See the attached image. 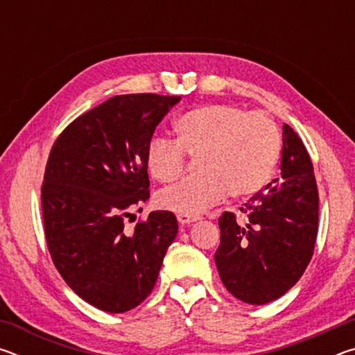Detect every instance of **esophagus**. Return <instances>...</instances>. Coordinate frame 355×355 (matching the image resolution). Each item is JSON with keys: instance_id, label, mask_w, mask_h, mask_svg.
Here are the masks:
<instances>
[{"instance_id": "34e87169", "label": "esophagus", "mask_w": 355, "mask_h": 355, "mask_svg": "<svg viewBox=\"0 0 355 355\" xmlns=\"http://www.w3.org/2000/svg\"><path fill=\"white\" fill-rule=\"evenodd\" d=\"M177 219H178V222H180V224H182V225L192 224V222L197 220L196 216H186V214H178Z\"/></svg>"}]
</instances>
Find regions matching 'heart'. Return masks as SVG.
I'll use <instances>...</instances> for the list:
<instances>
[{
  "mask_svg": "<svg viewBox=\"0 0 355 355\" xmlns=\"http://www.w3.org/2000/svg\"><path fill=\"white\" fill-rule=\"evenodd\" d=\"M177 142L153 137L147 169L161 183L173 182L184 167V153L197 158L200 175L184 178L156 197L159 208L197 216L224 196L255 194L271 178L280 153V135L271 119L232 105L194 107L173 122Z\"/></svg>",
  "mask_w": 355,
  "mask_h": 355,
  "instance_id": "1",
  "label": "heart"
}]
</instances>
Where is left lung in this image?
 Here are the masks:
<instances>
[{"mask_svg":"<svg viewBox=\"0 0 355 355\" xmlns=\"http://www.w3.org/2000/svg\"><path fill=\"white\" fill-rule=\"evenodd\" d=\"M280 178L244 203L241 224L233 213L219 218L214 254L220 280L236 299L263 305L279 299L302 277L313 255L318 197L313 164L300 137L284 125Z\"/></svg>","mask_w":355,"mask_h":355,"instance_id":"1","label":"left lung"}]
</instances>
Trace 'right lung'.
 <instances>
[{"mask_svg": "<svg viewBox=\"0 0 355 355\" xmlns=\"http://www.w3.org/2000/svg\"><path fill=\"white\" fill-rule=\"evenodd\" d=\"M182 97L116 95L73 120L53 146L42 184L53 263L78 296L125 313L152 293L178 224L152 211L127 233L128 209L148 199L147 146Z\"/></svg>", "mask_w": 355, "mask_h": 355, "instance_id": "right-lung-1", "label": "right lung"}]
</instances>
